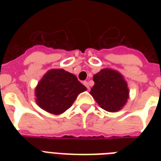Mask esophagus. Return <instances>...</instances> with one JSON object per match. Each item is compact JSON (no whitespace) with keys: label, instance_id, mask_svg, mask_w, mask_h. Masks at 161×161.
I'll use <instances>...</instances> for the list:
<instances>
[{"label":"esophagus","instance_id":"esophagus-1","mask_svg":"<svg viewBox=\"0 0 161 161\" xmlns=\"http://www.w3.org/2000/svg\"><path fill=\"white\" fill-rule=\"evenodd\" d=\"M83 84L86 86V88H88V89H89V85H88V82H87V81H84L83 82Z\"/></svg>","mask_w":161,"mask_h":161}]
</instances>
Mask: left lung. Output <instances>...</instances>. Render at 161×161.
<instances>
[{
	"mask_svg": "<svg viewBox=\"0 0 161 161\" xmlns=\"http://www.w3.org/2000/svg\"><path fill=\"white\" fill-rule=\"evenodd\" d=\"M93 81L90 94L103 109L117 112L125 105L130 92L122 74L110 68H103L94 74Z\"/></svg>",
	"mask_w": 161,
	"mask_h": 161,
	"instance_id": "left-lung-1",
	"label": "left lung"
}]
</instances>
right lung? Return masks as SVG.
<instances>
[{
	"instance_id": "right-lung-1",
	"label": "right lung",
	"mask_w": 161,
	"mask_h": 161,
	"mask_svg": "<svg viewBox=\"0 0 161 161\" xmlns=\"http://www.w3.org/2000/svg\"><path fill=\"white\" fill-rule=\"evenodd\" d=\"M86 90L73 73L62 68L51 69L36 87V102L47 112L58 115L68 109L78 94Z\"/></svg>"
}]
</instances>
